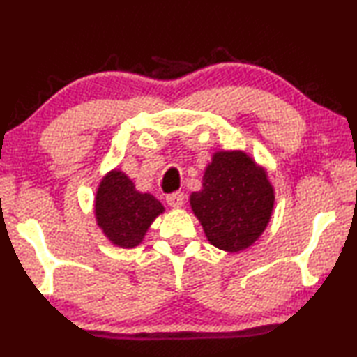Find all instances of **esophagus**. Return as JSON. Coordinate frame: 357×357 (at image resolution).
Returning <instances> with one entry per match:
<instances>
[{
	"label": "esophagus",
	"instance_id": "34e87169",
	"mask_svg": "<svg viewBox=\"0 0 357 357\" xmlns=\"http://www.w3.org/2000/svg\"><path fill=\"white\" fill-rule=\"evenodd\" d=\"M167 203L170 204L172 208H179L184 204V193L183 192H173L167 195Z\"/></svg>",
	"mask_w": 357,
	"mask_h": 357
}]
</instances>
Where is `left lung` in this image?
I'll return each mask as SVG.
<instances>
[{
    "mask_svg": "<svg viewBox=\"0 0 357 357\" xmlns=\"http://www.w3.org/2000/svg\"><path fill=\"white\" fill-rule=\"evenodd\" d=\"M192 211L217 249L239 252L264 231L274 190L261 168L239 151L215 153L203 176V189L190 195Z\"/></svg>",
    "mask_w": 357,
    "mask_h": 357,
    "instance_id": "1",
    "label": "left lung"
}]
</instances>
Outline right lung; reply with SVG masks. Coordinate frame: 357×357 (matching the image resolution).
<instances>
[{
	"label": "right lung",
	"mask_w": 357,
	"mask_h": 357,
	"mask_svg": "<svg viewBox=\"0 0 357 357\" xmlns=\"http://www.w3.org/2000/svg\"><path fill=\"white\" fill-rule=\"evenodd\" d=\"M160 213L162 203L149 193L137 192L124 173L116 170L102 179L96 195V219L113 244L124 249L138 245Z\"/></svg>",
	"instance_id": "obj_1"
}]
</instances>
